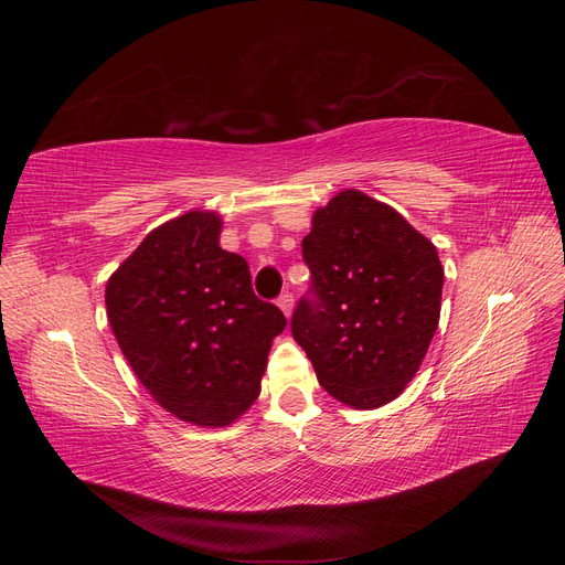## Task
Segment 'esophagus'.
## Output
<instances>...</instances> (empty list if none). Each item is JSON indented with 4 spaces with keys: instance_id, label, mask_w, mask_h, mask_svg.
<instances>
[{
    "instance_id": "34e87169",
    "label": "esophagus",
    "mask_w": 565,
    "mask_h": 565,
    "mask_svg": "<svg viewBox=\"0 0 565 565\" xmlns=\"http://www.w3.org/2000/svg\"><path fill=\"white\" fill-rule=\"evenodd\" d=\"M278 306L282 309V313L289 318L292 316V306H295V297H292V292H282L280 297H278Z\"/></svg>"
}]
</instances>
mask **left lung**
I'll list each match as a JSON object with an SVG mask.
<instances>
[{
  "instance_id": "8db88e82",
  "label": "left lung",
  "mask_w": 565,
  "mask_h": 565,
  "mask_svg": "<svg viewBox=\"0 0 565 565\" xmlns=\"http://www.w3.org/2000/svg\"><path fill=\"white\" fill-rule=\"evenodd\" d=\"M301 256L311 287L289 324L320 386L358 409L401 396L438 328L436 247L388 204L344 191L313 214Z\"/></svg>"
}]
</instances>
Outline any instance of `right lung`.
<instances>
[{
  "label": "right lung",
  "instance_id": "1",
  "mask_svg": "<svg viewBox=\"0 0 565 565\" xmlns=\"http://www.w3.org/2000/svg\"><path fill=\"white\" fill-rule=\"evenodd\" d=\"M221 218L188 212L146 235L106 287L110 328L136 377L183 422L226 426L256 401L287 318L252 289Z\"/></svg>",
  "mask_w": 565,
  "mask_h": 565
}]
</instances>
